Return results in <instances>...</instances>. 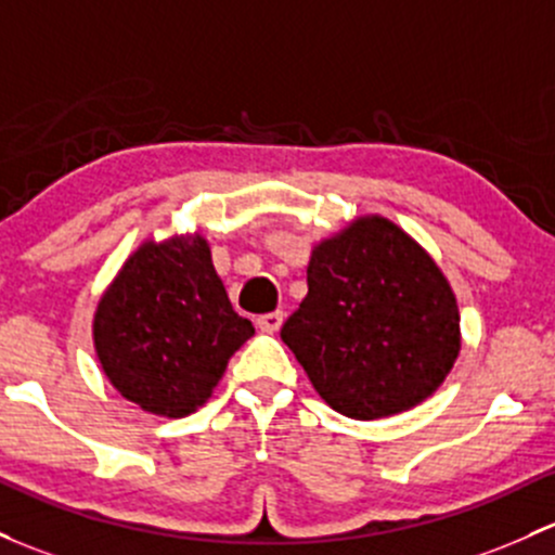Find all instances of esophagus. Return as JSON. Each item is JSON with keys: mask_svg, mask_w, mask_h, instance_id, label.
I'll return each instance as SVG.
<instances>
[{"mask_svg": "<svg viewBox=\"0 0 555 555\" xmlns=\"http://www.w3.org/2000/svg\"><path fill=\"white\" fill-rule=\"evenodd\" d=\"M284 324V313L282 311H271V313H262L258 319V326L262 332H279V326Z\"/></svg>", "mask_w": 555, "mask_h": 555, "instance_id": "obj_1", "label": "esophagus"}]
</instances>
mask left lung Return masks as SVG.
Wrapping results in <instances>:
<instances>
[{
    "label": "left lung",
    "instance_id": "8db88e82",
    "mask_svg": "<svg viewBox=\"0 0 555 555\" xmlns=\"http://www.w3.org/2000/svg\"><path fill=\"white\" fill-rule=\"evenodd\" d=\"M317 393L377 420L428 399L460 353V311L441 268L396 223L356 218L308 260V295L282 326Z\"/></svg>",
    "mask_w": 555,
    "mask_h": 555
}]
</instances>
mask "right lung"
<instances>
[{
  "mask_svg": "<svg viewBox=\"0 0 555 555\" xmlns=\"http://www.w3.org/2000/svg\"><path fill=\"white\" fill-rule=\"evenodd\" d=\"M255 326L233 311L207 238L143 242L98 302L103 372L143 412L185 417L212 396Z\"/></svg>",
  "mask_w": 555,
  "mask_h": 555,
  "instance_id": "1",
  "label": "right lung"
}]
</instances>
